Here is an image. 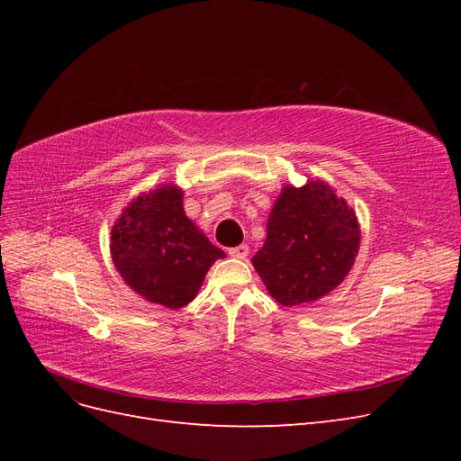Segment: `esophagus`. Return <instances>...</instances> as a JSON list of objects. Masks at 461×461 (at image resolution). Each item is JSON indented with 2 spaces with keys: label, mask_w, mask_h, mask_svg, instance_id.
<instances>
[{
  "label": "esophagus",
  "mask_w": 461,
  "mask_h": 461,
  "mask_svg": "<svg viewBox=\"0 0 461 461\" xmlns=\"http://www.w3.org/2000/svg\"><path fill=\"white\" fill-rule=\"evenodd\" d=\"M249 254V248L246 244H240V246H234L229 249V256L230 258H236V259H246Z\"/></svg>",
  "instance_id": "1"
}]
</instances>
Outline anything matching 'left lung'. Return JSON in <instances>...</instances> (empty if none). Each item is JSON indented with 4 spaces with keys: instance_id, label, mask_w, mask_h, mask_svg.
Wrapping results in <instances>:
<instances>
[{
    "instance_id": "left-lung-1",
    "label": "left lung",
    "mask_w": 461,
    "mask_h": 461,
    "mask_svg": "<svg viewBox=\"0 0 461 461\" xmlns=\"http://www.w3.org/2000/svg\"><path fill=\"white\" fill-rule=\"evenodd\" d=\"M359 249L356 213L334 190L310 180L286 186L267 221V240L252 263L283 305L319 300L352 269Z\"/></svg>"
}]
</instances>
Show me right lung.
Returning a JSON list of instances; mask_svg holds the SVG:
<instances>
[{
    "mask_svg": "<svg viewBox=\"0 0 461 461\" xmlns=\"http://www.w3.org/2000/svg\"><path fill=\"white\" fill-rule=\"evenodd\" d=\"M111 256L134 292L178 310L198 294L205 273L225 252L186 217L183 192L161 186L124 209L111 232Z\"/></svg>",
    "mask_w": 461,
    "mask_h": 461,
    "instance_id": "add662e5",
    "label": "right lung"
}]
</instances>
